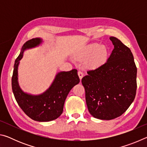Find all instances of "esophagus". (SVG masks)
Segmentation results:
<instances>
[{"label":"esophagus","instance_id":"esophagus-1","mask_svg":"<svg viewBox=\"0 0 147 147\" xmlns=\"http://www.w3.org/2000/svg\"><path fill=\"white\" fill-rule=\"evenodd\" d=\"M78 76H79L80 79L82 80V78L83 76H84V74H83L82 72L80 71H79L78 72Z\"/></svg>","mask_w":147,"mask_h":147}]
</instances>
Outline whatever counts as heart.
<instances>
[{
	"label": "heart",
	"instance_id": "heart-1",
	"mask_svg": "<svg viewBox=\"0 0 147 147\" xmlns=\"http://www.w3.org/2000/svg\"><path fill=\"white\" fill-rule=\"evenodd\" d=\"M80 56L82 58H90L91 57L88 61V65L91 67H96L106 60L108 53L105 47L94 43L89 45Z\"/></svg>",
	"mask_w": 147,
	"mask_h": 147
}]
</instances>
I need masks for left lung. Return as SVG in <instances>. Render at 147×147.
Returning <instances> with one entry per match:
<instances>
[{
    "instance_id": "left-lung-1",
    "label": "left lung",
    "mask_w": 147,
    "mask_h": 147,
    "mask_svg": "<svg viewBox=\"0 0 147 147\" xmlns=\"http://www.w3.org/2000/svg\"><path fill=\"white\" fill-rule=\"evenodd\" d=\"M107 61L82 79L88 110L94 118L111 120L127 110L135 98L137 67L130 49L115 37Z\"/></svg>"
}]
</instances>
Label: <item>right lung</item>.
Returning a JSON list of instances; mask_svg holds the SVG:
<instances>
[{"label":"right lung","instance_id":"right-lung-1","mask_svg":"<svg viewBox=\"0 0 147 147\" xmlns=\"http://www.w3.org/2000/svg\"><path fill=\"white\" fill-rule=\"evenodd\" d=\"M41 38H33L26 41L15 61L11 78L12 90L17 104L30 118L39 122H48L58 118L63 113L65 100L69 91L80 82L76 69L61 71L56 75L53 82L42 94L33 95L22 90L18 83V66L24 51L39 46Z\"/></svg>","mask_w":147,"mask_h":147}]
</instances>
